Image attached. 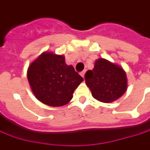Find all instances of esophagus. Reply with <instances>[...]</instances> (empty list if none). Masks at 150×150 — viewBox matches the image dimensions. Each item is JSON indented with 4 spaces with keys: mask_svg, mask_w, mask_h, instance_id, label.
I'll list each match as a JSON object with an SVG mask.
<instances>
[{
    "mask_svg": "<svg viewBox=\"0 0 150 150\" xmlns=\"http://www.w3.org/2000/svg\"><path fill=\"white\" fill-rule=\"evenodd\" d=\"M85 73H86V70H83L82 72H81V73H80V75H81L82 77H84V76H85Z\"/></svg>",
    "mask_w": 150,
    "mask_h": 150,
    "instance_id": "34e87169",
    "label": "esophagus"
}]
</instances>
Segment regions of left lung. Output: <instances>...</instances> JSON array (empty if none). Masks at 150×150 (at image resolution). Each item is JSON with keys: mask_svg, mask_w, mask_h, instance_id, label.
I'll list each match as a JSON object with an SVG mask.
<instances>
[{"mask_svg": "<svg viewBox=\"0 0 150 150\" xmlns=\"http://www.w3.org/2000/svg\"><path fill=\"white\" fill-rule=\"evenodd\" d=\"M85 81L93 97L104 103L116 100L127 90L123 69L105 59H97L94 69L86 73Z\"/></svg>", "mask_w": 150, "mask_h": 150, "instance_id": "1", "label": "left lung"}]
</instances>
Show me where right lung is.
<instances>
[{"label":"right lung","instance_id":"obj_1","mask_svg":"<svg viewBox=\"0 0 150 150\" xmlns=\"http://www.w3.org/2000/svg\"><path fill=\"white\" fill-rule=\"evenodd\" d=\"M28 79L37 99L45 105L59 107L68 104L83 78L63 55L42 54L31 64Z\"/></svg>","mask_w":150,"mask_h":150}]
</instances>
